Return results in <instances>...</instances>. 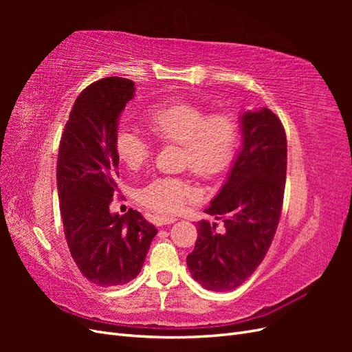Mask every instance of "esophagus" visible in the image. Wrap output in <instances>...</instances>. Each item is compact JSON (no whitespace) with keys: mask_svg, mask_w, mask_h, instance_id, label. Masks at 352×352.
<instances>
[{"mask_svg":"<svg viewBox=\"0 0 352 352\" xmlns=\"http://www.w3.org/2000/svg\"><path fill=\"white\" fill-rule=\"evenodd\" d=\"M176 219L172 216H158L157 217V223L158 226H163V225H170V223H175Z\"/></svg>","mask_w":352,"mask_h":352,"instance_id":"esophagus-1","label":"esophagus"}]
</instances>
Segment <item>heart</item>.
<instances>
[{
    "instance_id": "obj_1",
    "label": "heart",
    "mask_w": 352,
    "mask_h": 352,
    "mask_svg": "<svg viewBox=\"0 0 352 352\" xmlns=\"http://www.w3.org/2000/svg\"><path fill=\"white\" fill-rule=\"evenodd\" d=\"M146 129L163 144L179 145V166L189 167L201 179H214L230 166L239 140V123L232 113H208L189 101L158 104L144 114ZM114 150L129 168H141L151 155V145L131 127H120ZM197 192L184 177H157L140 189L138 198L148 208L177 212Z\"/></svg>"
}]
</instances>
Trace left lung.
<instances>
[{
	"instance_id": "8db88e82",
	"label": "left lung",
	"mask_w": 352,
	"mask_h": 352,
	"mask_svg": "<svg viewBox=\"0 0 352 352\" xmlns=\"http://www.w3.org/2000/svg\"><path fill=\"white\" fill-rule=\"evenodd\" d=\"M242 148L228 180L204 212L223 221H198L195 248L186 257L192 278L208 291L242 285L267 254L279 225L286 180V133L263 107L241 116Z\"/></svg>"
}]
</instances>
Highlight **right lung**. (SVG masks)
Instances as JSON below:
<instances>
[{"label":"right lung","mask_w":352,"mask_h":352,"mask_svg":"<svg viewBox=\"0 0 352 352\" xmlns=\"http://www.w3.org/2000/svg\"><path fill=\"white\" fill-rule=\"evenodd\" d=\"M133 94L135 83L124 78L91 83L74 101L58 148L60 212L72 258L102 287L135 279L157 235L140 211L110 212L119 177L114 136Z\"/></svg>","instance_id":"right-lung-1"}]
</instances>
